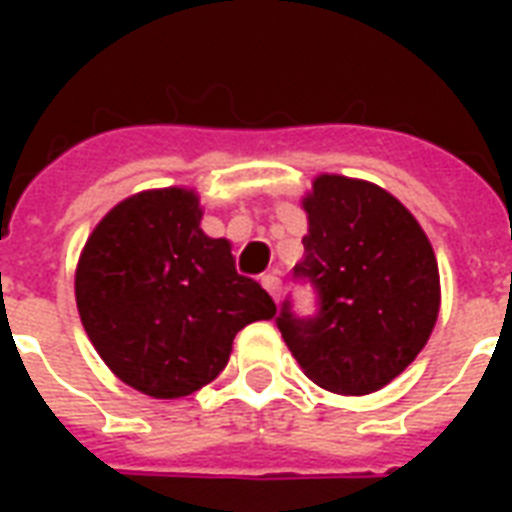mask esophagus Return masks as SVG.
I'll return each instance as SVG.
<instances>
[{
  "instance_id": "1",
  "label": "esophagus",
  "mask_w": 512,
  "mask_h": 512,
  "mask_svg": "<svg viewBox=\"0 0 512 512\" xmlns=\"http://www.w3.org/2000/svg\"><path fill=\"white\" fill-rule=\"evenodd\" d=\"M260 284H263L265 289H268V295L273 297V300H279L281 295V279L276 276V273H265V276H260Z\"/></svg>"
}]
</instances>
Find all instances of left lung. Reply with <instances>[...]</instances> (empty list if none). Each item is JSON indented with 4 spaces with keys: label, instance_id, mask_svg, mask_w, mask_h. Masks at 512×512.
I'll return each mask as SVG.
<instances>
[{
    "label": "left lung",
    "instance_id": "left-lung-1",
    "mask_svg": "<svg viewBox=\"0 0 512 512\" xmlns=\"http://www.w3.org/2000/svg\"><path fill=\"white\" fill-rule=\"evenodd\" d=\"M303 209L295 279L316 289L319 311L300 319L284 300L276 327L319 388L366 396L404 372L436 327V255L412 212L366 180L319 175Z\"/></svg>",
    "mask_w": 512,
    "mask_h": 512
}]
</instances>
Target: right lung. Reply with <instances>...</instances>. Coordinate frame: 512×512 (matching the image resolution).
<instances>
[{"label": "right lung", "instance_id": "1", "mask_svg": "<svg viewBox=\"0 0 512 512\" xmlns=\"http://www.w3.org/2000/svg\"><path fill=\"white\" fill-rule=\"evenodd\" d=\"M199 196L156 188L119 201L84 244L76 308L108 369L154 398H183L223 372L236 332L276 316L236 273L231 241L201 231Z\"/></svg>", "mask_w": 512, "mask_h": 512}]
</instances>
